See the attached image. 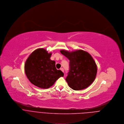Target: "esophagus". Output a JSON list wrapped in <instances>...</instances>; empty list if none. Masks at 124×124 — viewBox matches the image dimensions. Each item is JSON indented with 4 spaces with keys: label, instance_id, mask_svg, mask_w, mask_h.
<instances>
[{
    "label": "esophagus",
    "instance_id": "1",
    "mask_svg": "<svg viewBox=\"0 0 124 124\" xmlns=\"http://www.w3.org/2000/svg\"><path fill=\"white\" fill-rule=\"evenodd\" d=\"M60 70H61L63 72H64V70H63V69L62 68H60Z\"/></svg>",
    "mask_w": 124,
    "mask_h": 124
}]
</instances>
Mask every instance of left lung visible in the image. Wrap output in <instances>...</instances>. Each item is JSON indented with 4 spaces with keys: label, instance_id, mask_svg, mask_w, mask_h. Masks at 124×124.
Listing matches in <instances>:
<instances>
[{
    "label": "left lung",
    "instance_id": "1",
    "mask_svg": "<svg viewBox=\"0 0 124 124\" xmlns=\"http://www.w3.org/2000/svg\"><path fill=\"white\" fill-rule=\"evenodd\" d=\"M69 60V72L65 79L69 86L75 90L88 87L95 80L97 66L91 55L83 50L60 51Z\"/></svg>",
    "mask_w": 124,
    "mask_h": 124
}]
</instances>
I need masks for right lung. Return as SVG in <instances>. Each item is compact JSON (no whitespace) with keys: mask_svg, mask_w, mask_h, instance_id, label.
Instances as JSON below:
<instances>
[{"mask_svg":"<svg viewBox=\"0 0 124 124\" xmlns=\"http://www.w3.org/2000/svg\"><path fill=\"white\" fill-rule=\"evenodd\" d=\"M52 53L45 49L39 48L28 57L24 64V70L29 81L35 86L43 89L52 86L64 74L57 70L55 62L50 59Z\"/></svg>","mask_w":124,"mask_h":124,"instance_id":"1","label":"right lung"}]
</instances>
